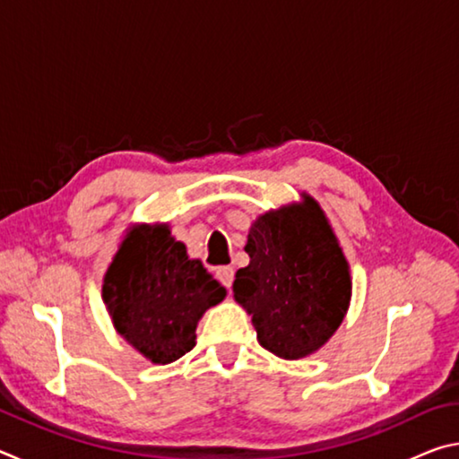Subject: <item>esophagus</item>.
Here are the masks:
<instances>
[{
    "mask_svg": "<svg viewBox=\"0 0 459 459\" xmlns=\"http://www.w3.org/2000/svg\"><path fill=\"white\" fill-rule=\"evenodd\" d=\"M216 277L221 279V283L227 287V290H230L232 279H235V269H232V267H221L219 271H216Z\"/></svg>",
    "mask_w": 459,
    "mask_h": 459,
    "instance_id": "esophagus-1",
    "label": "esophagus"
}]
</instances>
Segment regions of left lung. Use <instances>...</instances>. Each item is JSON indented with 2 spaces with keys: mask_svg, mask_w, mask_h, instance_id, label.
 Returning a JSON list of instances; mask_svg holds the SVG:
<instances>
[{
  "mask_svg": "<svg viewBox=\"0 0 459 459\" xmlns=\"http://www.w3.org/2000/svg\"><path fill=\"white\" fill-rule=\"evenodd\" d=\"M245 251L248 265L232 283L259 344L285 360L314 354L346 317L351 265L328 216L309 194L255 219Z\"/></svg>",
  "mask_w": 459,
  "mask_h": 459,
  "instance_id": "left-lung-1",
  "label": "left lung"
}]
</instances>
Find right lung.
I'll use <instances>...</instances> for the list:
<instances>
[{
  "label": "right lung",
  "mask_w": 459,
  "mask_h": 459,
  "mask_svg": "<svg viewBox=\"0 0 459 459\" xmlns=\"http://www.w3.org/2000/svg\"><path fill=\"white\" fill-rule=\"evenodd\" d=\"M227 290L190 259L168 222L126 230L103 277V301L119 336L153 364H169L196 346V325Z\"/></svg>",
  "instance_id": "add662e5"
}]
</instances>
